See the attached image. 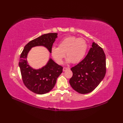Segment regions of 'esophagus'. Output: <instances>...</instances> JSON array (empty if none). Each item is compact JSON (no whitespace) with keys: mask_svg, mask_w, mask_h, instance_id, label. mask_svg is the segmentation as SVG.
<instances>
[{"mask_svg":"<svg viewBox=\"0 0 123 123\" xmlns=\"http://www.w3.org/2000/svg\"><path fill=\"white\" fill-rule=\"evenodd\" d=\"M68 69H69V68H65V67L63 68V71H66V70H67Z\"/></svg>","mask_w":123,"mask_h":123,"instance_id":"34e87169","label":"esophagus"}]
</instances>
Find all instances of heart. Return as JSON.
I'll list each match as a JSON object with an SVG mask.
<instances>
[{
	"mask_svg": "<svg viewBox=\"0 0 123 123\" xmlns=\"http://www.w3.org/2000/svg\"><path fill=\"white\" fill-rule=\"evenodd\" d=\"M87 43L84 38H77L74 36H69L62 39L58 47L53 46L51 49L52 57L57 63L61 64L65 57L66 52L68 57L66 62H79L86 53Z\"/></svg>",
	"mask_w": 123,
	"mask_h": 123,
	"instance_id": "1",
	"label": "heart"
}]
</instances>
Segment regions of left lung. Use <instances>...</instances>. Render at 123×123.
I'll use <instances>...</instances> for the list:
<instances>
[{"label": "left lung", "mask_w": 123, "mask_h": 123, "mask_svg": "<svg viewBox=\"0 0 123 123\" xmlns=\"http://www.w3.org/2000/svg\"><path fill=\"white\" fill-rule=\"evenodd\" d=\"M71 86L80 94L89 93L98 87L106 74V56L102 48L93 43L86 56L71 69Z\"/></svg>", "instance_id": "left-lung-1"}]
</instances>
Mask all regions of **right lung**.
I'll return each instance as SVG.
<instances>
[{
  "instance_id": "add662e5",
  "label": "right lung",
  "mask_w": 123,
  "mask_h": 123,
  "mask_svg": "<svg viewBox=\"0 0 123 123\" xmlns=\"http://www.w3.org/2000/svg\"><path fill=\"white\" fill-rule=\"evenodd\" d=\"M57 34V33H48L31 40L25 46L20 55L19 67L23 82L26 87L35 93L43 94L50 91L62 73V67L50 57L46 65L38 69H34L29 65L28 54L32 48L37 46L45 47L51 53V49Z\"/></svg>"
}]
</instances>
